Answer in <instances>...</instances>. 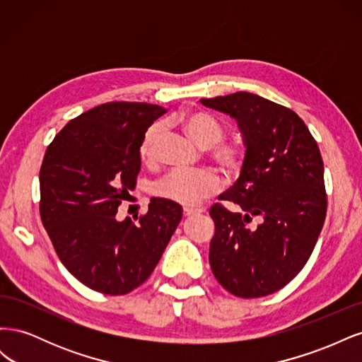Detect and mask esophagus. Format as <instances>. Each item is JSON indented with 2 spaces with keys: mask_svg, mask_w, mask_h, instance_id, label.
<instances>
[{
  "mask_svg": "<svg viewBox=\"0 0 362 362\" xmlns=\"http://www.w3.org/2000/svg\"><path fill=\"white\" fill-rule=\"evenodd\" d=\"M202 213V210H198V208H184V216L185 217H190L194 214H199Z\"/></svg>",
  "mask_w": 362,
  "mask_h": 362,
  "instance_id": "34e87169",
  "label": "esophagus"
}]
</instances>
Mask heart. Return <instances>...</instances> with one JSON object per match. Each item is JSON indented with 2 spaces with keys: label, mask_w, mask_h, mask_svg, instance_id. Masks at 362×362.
Returning a JSON list of instances; mask_svg holds the SVG:
<instances>
[{
  "label": "heart",
  "mask_w": 362,
  "mask_h": 362,
  "mask_svg": "<svg viewBox=\"0 0 362 362\" xmlns=\"http://www.w3.org/2000/svg\"><path fill=\"white\" fill-rule=\"evenodd\" d=\"M177 124L182 128L196 145L202 149L211 148L210 157L225 172H235L243 163V148L237 144H219L223 137V127L217 120L201 110H187L177 116ZM163 133L161 124H152L139 145V156L144 163H152L156 158V148ZM217 175L210 170L172 172L157 184L160 198L181 205H196L206 196L218 190Z\"/></svg>",
  "instance_id": "heart-1"
}]
</instances>
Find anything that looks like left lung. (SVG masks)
Returning a JSON list of instances; mask_svg holds the SVG:
<instances>
[{
	"label": "left lung",
	"instance_id": "left-lung-1",
	"mask_svg": "<svg viewBox=\"0 0 362 362\" xmlns=\"http://www.w3.org/2000/svg\"><path fill=\"white\" fill-rule=\"evenodd\" d=\"M235 119L246 148L240 177L214 204L210 266L238 298L286 287L310 259L326 217L323 160L303 120L249 92L201 100Z\"/></svg>",
	"mask_w": 362,
	"mask_h": 362
}]
</instances>
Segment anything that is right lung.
Instances as JSON below:
<instances>
[{
  "label": "right lung",
  "instance_id": "add662e5",
  "mask_svg": "<svg viewBox=\"0 0 362 362\" xmlns=\"http://www.w3.org/2000/svg\"><path fill=\"white\" fill-rule=\"evenodd\" d=\"M168 110L107 103L69 120L48 146L39 173L40 217L63 266L86 287L127 294L144 284L182 218V208L151 199L134 223L117 206L136 189L139 145Z\"/></svg>",
  "mask_w": 362,
  "mask_h": 362
}]
</instances>
